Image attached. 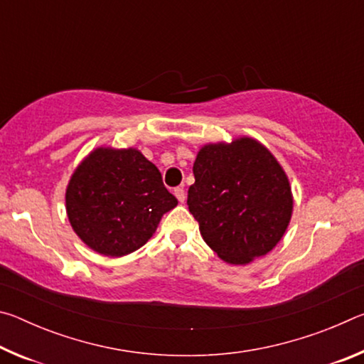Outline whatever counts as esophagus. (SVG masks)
Segmentation results:
<instances>
[{"instance_id": "1", "label": "esophagus", "mask_w": 364, "mask_h": 364, "mask_svg": "<svg viewBox=\"0 0 364 364\" xmlns=\"http://www.w3.org/2000/svg\"><path fill=\"white\" fill-rule=\"evenodd\" d=\"M175 196H176V199L180 200V202H184V199H186V193H184V189L183 188H176L175 191Z\"/></svg>"}]
</instances>
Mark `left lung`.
I'll return each instance as SVG.
<instances>
[{
  "label": "left lung",
  "mask_w": 364,
  "mask_h": 364,
  "mask_svg": "<svg viewBox=\"0 0 364 364\" xmlns=\"http://www.w3.org/2000/svg\"><path fill=\"white\" fill-rule=\"evenodd\" d=\"M189 212L208 247L228 263L267 255L292 215L289 180L278 160L252 138L207 144L194 162Z\"/></svg>",
  "instance_id": "1"
}]
</instances>
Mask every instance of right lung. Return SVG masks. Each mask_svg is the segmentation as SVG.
<instances>
[{
	"mask_svg": "<svg viewBox=\"0 0 364 364\" xmlns=\"http://www.w3.org/2000/svg\"><path fill=\"white\" fill-rule=\"evenodd\" d=\"M176 197L136 149L100 147L78 165L65 193L69 221L78 237L106 257H123L149 241Z\"/></svg>",
	"mask_w": 364,
	"mask_h": 364,
	"instance_id": "right-lung-1",
	"label": "right lung"
}]
</instances>
